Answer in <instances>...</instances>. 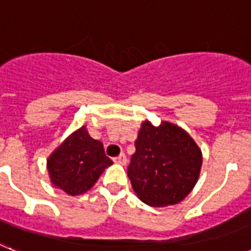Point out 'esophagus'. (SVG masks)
<instances>
[{
  "mask_svg": "<svg viewBox=\"0 0 251 251\" xmlns=\"http://www.w3.org/2000/svg\"><path fill=\"white\" fill-rule=\"evenodd\" d=\"M115 162L116 164H120V165H126V162H127V160H126V156L124 153H121L119 156V157L115 158Z\"/></svg>",
  "mask_w": 251,
  "mask_h": 251,
  "instance_id": "obj_1",
  "label": "esophagus"
}]
</instances>
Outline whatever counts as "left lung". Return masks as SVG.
<instances>
[{
  "label": "left lung",
  "instance_id": "obj_1",
  "mask_svg": "<svg viewBox=\"0 0 251 251\" xmlns=\"http://www.w3.org/2000/svg\"><path fill=\"white\" fill-rule=\"evenodd\" d=\"M202 153L188 132L172 122L142 124L127 175L132 189L153 207L175 205L199 180Z\"/></svg>",
  "mask_w": 251,
  "mask_h": 251
}]
</instances>
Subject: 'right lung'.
I'll use <instances>...</instances> for the list:
<instances>
[{
	"mask_svg": "<svg viewBox=\"0 0 251 251\" xmlns=\"http://www.w3.org/2000/svg\"><path fill=\"white\" fill-rule=\"evenodd\" d=\"M112 164L103 143L93 139L82 126L49 156L48 172L55 187L69 196H78L87 192Z\"/></svg>",
	"mask_w": 251,
	"mask_h": 251,
	"instance_id": "obj_1",
	"label": "right lung"
}]
</instances>
